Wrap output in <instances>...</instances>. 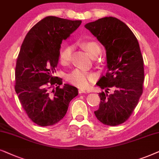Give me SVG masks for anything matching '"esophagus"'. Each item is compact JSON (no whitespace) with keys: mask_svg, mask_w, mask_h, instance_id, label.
<instances>
[{"mask_svg":"<svg viewBox=\"0 0 159 159\" xmlns=\"http://www.w3.org/2000/svg\"><path fill=\"white\" fill-rule=\"evenodd\" d=\"M88 92H86V91L84 90V89H79L78 90V93L79 94H85V93H87Z\"/></svg>","mask_w":159,"mask_h":159,"instance_id":"esophagus-1","label":"esophagus"}]
</instances>
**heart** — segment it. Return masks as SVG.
Wrapping results in <instances>:
<instances>
[{
	"instance_id": "heart-1",
	"label": "heart",
	"mask_w": 159,
	"mask_h": 159,
	"mask_svg": "<svg viewBox=\"0 0 159 159\" xmlns=\"http://www.w3.org/2000/svg\"><path fill=\"white\" fill-rule=\"evenodd\" d=\"M81 46L86 52L89 54L91 57L94 58L100 52V47L99 44L94 41H84L81 43ZM72 47L66 46L61 51L60 54V62L62 65H67L71 59ZM96 75L94 73H89L86 72L75 70L67 75L66 79L70 83L78 87L84 89L88 87L90 83L94 81Z\"/></svg>"
}]
</instances>
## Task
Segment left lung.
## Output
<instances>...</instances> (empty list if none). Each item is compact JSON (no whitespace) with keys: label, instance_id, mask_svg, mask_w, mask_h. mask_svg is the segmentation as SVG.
Segmentation results:
<instances>
[{"label":"left lung","instance_id":"1","mask_svg":"<svg viewBox=\"0 0 159 159\" xmlns=\"http://www.w3.org/2000/svg\"><path fill=\"white\" fill-rule=\"evenodd\" d=\"M85 27L106 50L107 72L97 83L105 92L99 93L101 101L94 114L103 124L119 125L132 115L143 94L144 63L138 41L125 23L113 16ZM111 88L114 92L108 94Z\"/></svg>","mask_w":159,"mask_h":159}]
</instances>
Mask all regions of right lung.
I'll use <instances>...</instances> for the list:
<instances>
[{"instance_id": "1", "label": "right lung", "mask_w": 159, "mask_h": 159, "mask_svg": "<svg viewBox=\"0 0 159 159\" xmlns=\"http://www.w3.org/2000/svg\"><path fill=\"white\" fill-rule=\"evenodd\" d=\"M81 24V20L46 16L30 30L21 46L15 68V92L27 115L39 126H52L62 120L70 102L78 94V89L70 84L61 88L62 79L53 74L62 41Z\"/></svg>"}]
</instances>
